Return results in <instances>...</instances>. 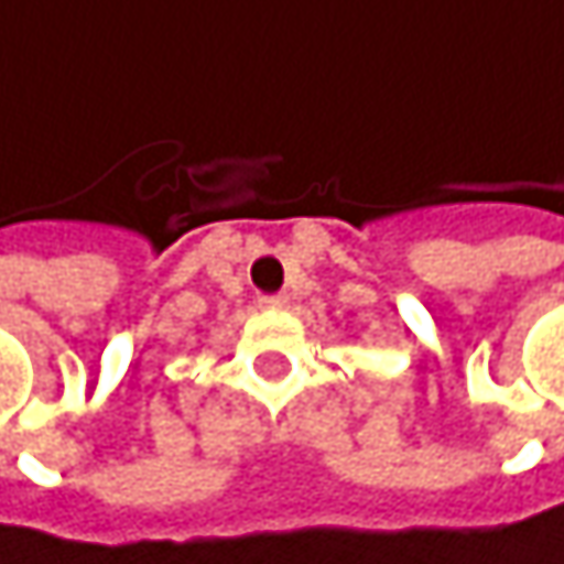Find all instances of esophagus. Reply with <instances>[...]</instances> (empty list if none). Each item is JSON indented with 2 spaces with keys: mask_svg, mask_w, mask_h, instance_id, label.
Listing matches in <instances>:
<instances>
[{
  "mask_svg": "<svg viewBox=\"0 0 564 564\" xmlns=\"http://www.w3.org/2000/svg\"><path fill=\"white\" fill-rule=\"evenodd\" d=\"M260 307L263 311H284L288 307V297H280V294L276 297H260Z\"/></svg>",
  "mask_w": 564,
  "mask_h": 564,
  "instance_id": "1",
  "label": "esophagus"
}]
</instances>
